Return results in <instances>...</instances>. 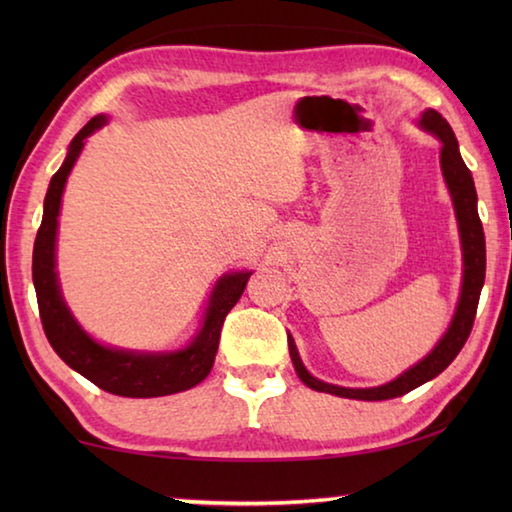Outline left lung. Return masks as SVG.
<instances>
[{"instance_id":"8db88e82","label":"left lung","mask_w":512,"mask_h":512,"mask_svg":"<svg viewBox=\"0 0 512 512\" xmlns=\"http://www.w3.org/2000/svg\"><path fill=\"white\" fill-rule=\"evenodd\" d=\"M420 128L436 135L440 140V169H443L445 185L449 189V196H452L456 221H458V235H461V248H463V282H461V296H458V305L454 311L452 323H449L447 332L443 334L433 350L427 357L420 359L415 366L404 370L400 377H395L388 384H381L375 388H345V386H334L327 384V381L316 379L302 363L296 341L289 334V354L293 361V368H296L298 377L305 381L309 388H314L318 393H329L348 397V400H366V402H377V400H393V397H400L404 393L413 391V388L422 386L424 381L438 377L449 363L456 359V354L467 341V336L472 332L474 316H476V305H479V296L483 289L485 280V237H483V225L479 219V210H476V189L470 169L465 167L461 158V151H458V140L452 131V126L447 124V119L436 110H424L420 115Z\"/></svg>"}]
</instances>
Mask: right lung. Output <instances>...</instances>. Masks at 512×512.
<instances>
[{
  "label": "right lung",
  "mask_w": 512,
  "mask_h": 512,
  "mask_svg": "<svg viewBox=\"0 0 512 512\" xmlns=\"http://www.w3.org/2000/svg\"><path fill=\"white\" fill-rule=\"evenodd\" d=\"M108 124L106 115L92 117L72 142L67 158L51 178L45 212L33 246V287H36L40 320L51 348L69 368L79 372L103 391L121 397H162L189 391L210 375L216 350H219L221 327L228 311L237 305L253 271L225 273L214 284L207 302L201 329L185 348L173 352H137L110 348L94 341L79 325L63 298L56 273V237L58 214L65 183L85 146V140Z\"/></svg>",
  "instance_id": "add662e5"
}]
</instances>
